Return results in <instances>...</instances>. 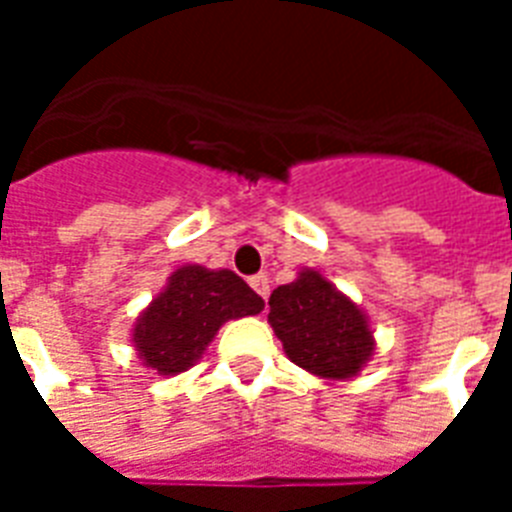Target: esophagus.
Listing matches in <instances>:
<instances>
[{
    "mask_svg": "<svg viewBox=\"0 0 512 512\" xmlns=\"http://www.w3.org/2000/svg\"><path fill=\"white\" fill-rule=\"evenodd\" d=\"M249 287L255 289L257 295L263 297V300H268V295H271V281H268V276H265V273H257V276H252V279H249Z\"/></svg>",
    "mask_w": 512,
    "mask_h": 512,
    "instance_id": "obj_1",
    "label": "esophagus"
}]
</instances>
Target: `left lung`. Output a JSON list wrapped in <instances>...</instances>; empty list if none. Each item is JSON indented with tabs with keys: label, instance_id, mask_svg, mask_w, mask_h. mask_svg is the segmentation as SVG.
<instances>
[{
	"label": "left lung",
	"instance_id": "left-lung-1",
	"mask_svg": "<svg viewBox=\"0 0 512 512\" xmlns=\"http://www.w3.org/2000/svg\"><path fill=\"white\" fill-rule=\"evenodd\" d=\"M268 324L289 361L324 380H350L372 361L374 335L366 313L313 268L273 289Z\"/></svg>",
	"mask_w": 512,
	"mask_h": 512
}]
</instances>
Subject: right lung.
I'll use <instances>...</instances> for the list:
<instances>
[{
    "mask_svg": "<svg viewBox=\"0 0 512 512\" xmlns=\"http://www.w3.org/2000/svg\"><path fill=\"white\" fill-rule=\"evenodd\" d=\"M263 308V297L228 268L180 265L138 316L132 342L143 366L172 377L204 356L225 321L255 316Z\"/></svg>",
    "mask_w": 512,
    "mask_h": 512,
    "instance_id": "1",
    "label": "right lung"
}]
</instances>
